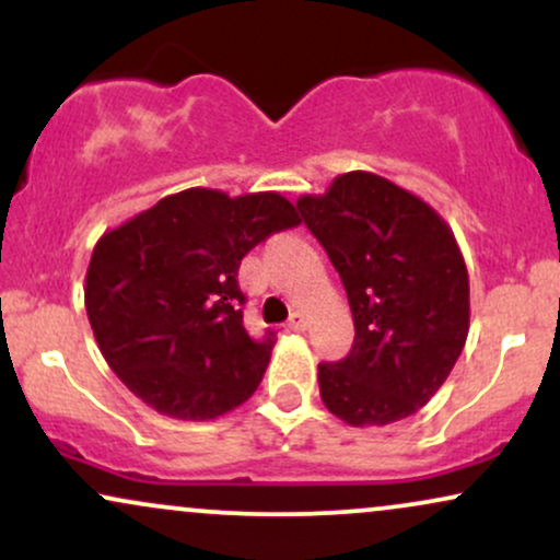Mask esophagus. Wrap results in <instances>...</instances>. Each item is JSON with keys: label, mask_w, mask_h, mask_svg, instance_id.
Masks as SVG:
<instances>
[{"label": "esophagus", "mask_w": 560, "mask_h": 560, "mask_svg": "<svg viewBox=\"0 0 560 560\" xmlns=\"http://www.w3.org/2000/svg\"><path fill=\"white\" fill-rule=\"evenodd\" d=\"M287 329L289 331H305L307 329V318L302 313H292L287 320Z\"/></svg>", "instance_id": "1"}]
</instances>
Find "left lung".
I'll use <instances>...</instances> for the list:
<instances>
[{"mask_svg":"<svg viewBox=\"0 0 560 560\" xmlns=\"http://www.w3.org/2000/svg\"><path fill=\"white\" fill-rule=\"evenodd\" d=\"M342 279L355 342L318 365L320 400L350 427H387L445 384L468 337V271L432 205L369 171L298 199Z\"/></svg>","mask_w":560,"mask_h":560,"instance_id":"8db88e82","label":"left lung"}]
</instances>
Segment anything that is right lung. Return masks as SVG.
<instances>
[{
    "instance_id": "obj_1",
    "label": "right lung",
    "mask_w": 560,
    "mask_h": 560,
    "mask_svg": "<svg viewBox=\"0 0 560 560\" xmlns=\"http://www.w3.org/2000/svg\"><path fill=\"white\" fill-rule=\"evenodd\" d=\"M300 223L276 191L229 197L184 189L96 242L89 260V324L110 369L139 400L182 421L229 413L258 389L273 331L242 324V258Z\"/></svg>"
}]
</instances>
